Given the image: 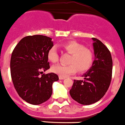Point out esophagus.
<instances>
[{
	"label": "esophagus",
	"instance_id": "obj_1",
	"mask_svg": "<svg viewBox=\"0 0 125 125\" xmlns=\"http://www.w3.org/2000/svg\"><path fill=\"white\" fill-rule=\"evenodd\" d=\"M59 79H60V80H65V77H63V76H59Z\"/></svg>",
	"mask_w": 125,
	"mask_h": 125
}]
</instances>
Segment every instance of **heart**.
<instances>
[{"label": "heart", "mask_w": 125, "mask_h": 125, "mask_svg": "<svg viewBox=\"0 0 125 125\" xmlns=\"http://www.w3.org/2000/svg\"><path fill=\"white\" fill-rule=\"evenodd\" d=\"M62 47L72 54L69 60V64L70 65H63L59 64L54 65L52 68L53 73L61 76L66 77L76 73L78 68L80 72H83L90 68L93 61V54L90 50L86 49L83 44L75 41L64 43ZM47 58L52 63L59 61V53L55 47H52L49 50Z\"/></svg>", "instance_id": "1"}]
</instances>
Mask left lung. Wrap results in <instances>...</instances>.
<instances>
[{
    "label": "left lung",
    "mask_w": 125,
    "mask_h": 125,
    "mask_svg": "<svg viewBox=\"0 0 125 125\" xmlns=\"http://www.w3.org/2000/svg\"><path fill=\"white\" fill-rule=\"evenodd\" d=\"M95 59L90 69L83 75V80H74L70 94L73 99L83 105L99 101L108 90L112 75V59L107 47L93 38Z\"/></svg>",
    "instance_id": "8db88e82"
}]
</instances>
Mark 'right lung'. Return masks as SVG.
<instances>
[{"mask_svg": "<svg viewBox=\"0 0 125 125\" xmlns=\"http://www.w3.org/2000/svg\"><path fill=\"white\" fill-rule=\"evenodd\" d=\"M53 47L52 38L42 35L23 38L11 53L10 72L14 87L22 99L32 105L45 102L52 94V84L59 80L50 68L47 53Z\"/></svg>", "mask_w": 125, "mask_h": 125, "instance_id": "1", "label": "right lung"}]
</instances>
